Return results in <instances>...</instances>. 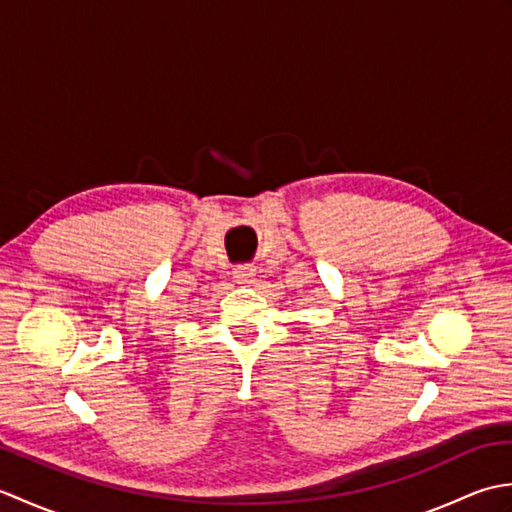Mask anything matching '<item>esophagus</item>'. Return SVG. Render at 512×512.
<instances>
[{
  "mask_svg": "<svg viewBox=\"0 0 512 512\" xmlns=\"http://www.w3.org/2000/svg\"><path fill=\"white\" fill-rule=\"evenodd\" d=\"M233 277H235L237 284H250V281H253V277H255V266H250V264L237 266V268H233Z\"/></svg>",
  "mask_w": 512,
  "mask_h": 512,
  "instance_id": "1",
  "label": "esophagus"
}]
</instances>
